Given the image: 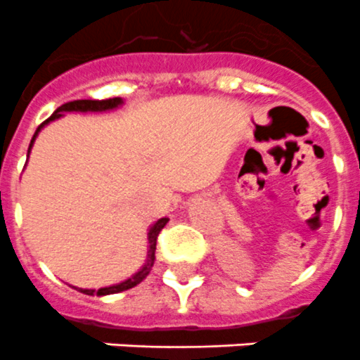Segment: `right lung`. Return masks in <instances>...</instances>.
Masks as SVG:
<instances>
[{
	"instance_id": "1",
	"label": "right lung",
	"mask_w": 360,
	"mask_h": 360,
	"mask_svg": "<svg viewBox=\"0 0 360 360\" xmlns=\"http://www.w3.org/2000/svg\"><path fill=\"white\" fill-rule=\"evenodd\" d=\"M122 103L124 101L120 97H113V98H106V101H91V98H82V101H72V103L63 104V106L57 108L52 115H50L49 119L44 120L39 128L36 129V133H34V136H32L30 146H28V153H30L32 146H34V141H36L37 133L43 129V126H46V124L52 122V120L63 117V113H65V111H81V113H86V111H108V110H115V108H119ZM167 221H169V218H160L158 221H155V224L151 225V229H149V232H148V243H149L148 257H146L144 266H142V269L139 270L136 274H133L131 278L126 279V281H122V283H119V285H111V287L98 288V290H90V288H77V290L82 292V294H86V295H94V294L95 295H108V294H119V292L129 290V288L136 287V285H139L142 279H146V276L151 272V266H153V263H155V250H157V238H158V234H160L162 229L165 227V224H167Z\"/></svg>"
}]
</instances>
